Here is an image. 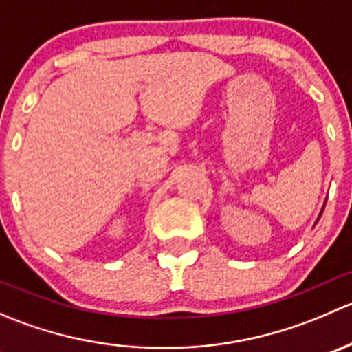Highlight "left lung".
<instances>
[{"mask_svg":"<svg viewBox=\"0 0 352 352\" xmlns=\"http://www.w3.org/2000/svg\"><path fill=\"white\" fill-rule=\"evenodd\" d=\"M324 208H325V206H324ZM324 208H322V211H320V214H318V219H320V216H322V212H324ZM318 219H317V221H318ZM315 225H317V223H315Z\"/></svg>","mask_w":352,"mask_h":352,"instance_id":"8db88e82","label":"left lung"}]
</instances>
